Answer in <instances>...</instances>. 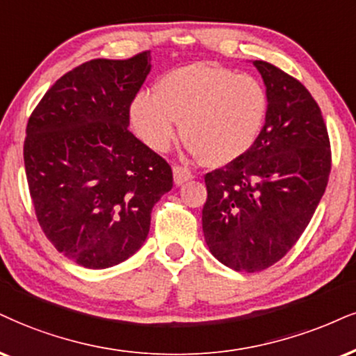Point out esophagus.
I'll use <instances>...</instances> for the list:
<instances>
[{
  "instance_id": "34e87169",
  "label": "esophagus",
  "mask_w": 356,
  "mask_h": 356,
  "mask_svg": "<svg viewBox=\"0 0 356 356\" xmlns=\"http://www.w3.org/2000/svg\"><path fill=\"white\" fill-rule=\"evenodd\" d=\"M173 178L177 185H183V183H186L188 179L193 178V173L188 168H185V166H175Z\"/></svg>"
}]
</instances>
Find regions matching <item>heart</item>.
<instances>
[{
    "label": "heart",
    "mask_w": 356,
    "mask_h": 356,
    "mask_svg": "<svg viewBox=\"0 0 356 356\" xmlns=\"http://www.w3.org/2000/svg\"><path fill=\"white\" fill-rule=\"evenodd\" d=\"M267 94L261 82L219 65L196 63L166 72L155 94L140 92L130 107L131 125L158 153L181 138L208 166L244 155L264 127Z\"/></svg>",
    "instance_id": "b5f03b06"
}]
</instances>
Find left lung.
<instances>
[{
    "mask_svg": "<svg viewBox=\"0 0 356 356\" xmlns=\"http://www.w3.org/2000/svg\"><path fill=\"white\" fill-rule=\"evenodd\" d=\"M252 64L266 84V124L243 156L204 175V241L239 272L267 269L291 251L332 170L327 125L310 92L266 60Z\"/></svg>",
    "mask_w": 356,
    "mask_h": 356,
    "instance_id": "1",
    "label": "left lung"
}]
</instances>
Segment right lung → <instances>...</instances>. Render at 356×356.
Here are the masks:
<instances>
[{"label":"right lung","instance_id":"add662e5","mask_svg":"<svg viewBox=\"0 0 356 356\" xmlns=\"http://www.w3.org/2000/svg\"><path fill=\"white\" fill-rule=\"evenodd\" d=\"M150 67V51L77 65L44 94L26 127L24 168L39 226L87 269L137 252L152 208L173 188L171 166L129 130Z\"/></svg>","mask_w":356,"mask_h":356}]
</instances>
